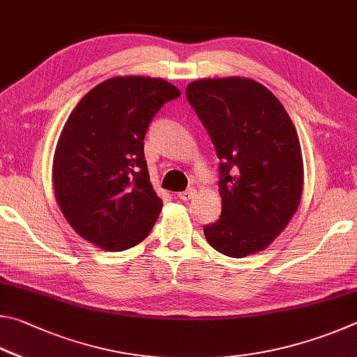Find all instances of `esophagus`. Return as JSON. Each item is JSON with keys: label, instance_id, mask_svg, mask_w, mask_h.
<instances>
[{"label": "esophagus", "instance_id": "34e87169", "mask_svg": "<svg viewBox=\"0 0 357 357\" xmlns=\"http://www.w3.org/2000/svg\"><path fill=\"white\" fill-rule=\"evenodd\" d=\"M195 196H196L195 188H188L186 191H182V192H178V195H177V197L182 199V201H190V199H192Z\"/></svg>", "mask_w": 357, "mask_h": 357}]
</instances>
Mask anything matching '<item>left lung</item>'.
<instances>
[{
    "label": "left lung",
    "instance_id": "obj_1",
    "mask_svg": "<svg viewBox=\"0 0 357 357\" xmlns=\"http://www.w3.org/2000/svg\"><path fill=\"white\" fill-rule=\"evenodd\" d=\"M186 98L220 158V220L204 226L218 252L245 257L282 232L303 195L301 146L273 92L254 79L192 81Z\"/></svg>",
    "mask_w": 357,
    "mask_h": 357
}]
</instances>
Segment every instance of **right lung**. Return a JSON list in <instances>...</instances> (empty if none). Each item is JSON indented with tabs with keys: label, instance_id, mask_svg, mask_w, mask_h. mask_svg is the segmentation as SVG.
I'll return each mask as SVG.
<instances>
[{
	"label": "right lung",
	"instance_id": "1",
	"mask_svg": "<svg viewBox=\"0 0 357 357\" xmlns=\"http://www.w3.org/2000/svg\"><path fill=\"white\" fill-rule=\"evenodd\" d=\"M180 97L160 78L117 77L79 100L53 162L56 201L79 236L106 251L136 246L162 202L150 183L144 137L161 106Z\"/></svg>",
	"mask_w": 357,
	"mask_h": 357
}]
</instances>
